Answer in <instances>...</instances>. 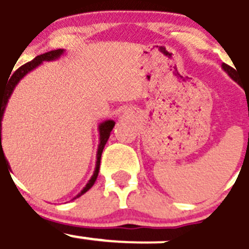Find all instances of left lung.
Wrapping results in <instances>:
<instances>
[{"mask_svg":"<svg viewBox=\"0 0 249 249\" xmlns=\"http://www.w3.org/2000/svg\"><path fill=\"white\" fill-rule=\"evenodd\" d=\"M222 69H223V70L228 73V76L231 77V79L234 80V81H237V71H235L234 69L231 68V66L227 64H222Z\"/></svg>","mask_w":249,"mask_h":249,"instance_id":"left-lung-1","label":"left lung"}]
</instances>
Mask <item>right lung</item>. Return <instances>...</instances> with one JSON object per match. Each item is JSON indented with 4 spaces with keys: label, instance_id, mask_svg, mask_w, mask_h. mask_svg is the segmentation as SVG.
Instances as JSON below:
<instances>
[{
    "label": "right lung",
    "instance_id": "add662e5",
    "mask_svg": "<svg viewBox=\"0 0 249 249\" xmlns=\"http://www.w3.org/2000/svg\"><path fill=\"white\" fill-rule=\"evenodd\" d=\"M65 50L64 49H59V50H53V51H49V53H45L40 56H36L32 61L27 62V64L22 65L21 68L17 69L12 75H11L10 80H8L7 86H6L5 91L1 92L0 90V159L3 158L6 160L5 154H3V150H2V144H1V130H2V118H3V112L6 110V105L8 103V99H10L11 94L12 91L15 90L16 85L20 83V80H22L23 77L30 72V71L35 70V69L40 66L41 64L44 61H53V60H57L61 55H64ZM115 126V122L114 120H107V122L101 123L99 125V135H100V142H99V146H98V153H96V165H95V170H94V174L91 176L90 180L88 181V184L84 187V189L77 194L73 199H76L79 196H83L84 193H86L90 188L94 185V183L96 181V178L99 176V169H100V159H101V154H103V150H104V146L107 144V139L110 137V133H111L112 127ZM7 161V160H6ZM8 164V163H7Z\"/></svg>",
    "mask_w": 249,
    "mask_h": 249
}]
</instances>
